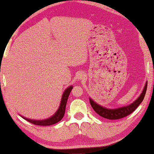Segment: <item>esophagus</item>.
Wrapping results in <instances>:
<instances>
[{
    "label": "esophagus",
    "mask_w": 154,
    "mask_h": 154,
    "mask_svg": "<svg viewBox=\"0 0 154 154\" xmlns=\"http://www.w3.org/2000/svg\"><path fill=\"white\" fill-rule=\"evenodd\" d=\"M85 78V75L83 73V72H81V73H79V77H78V79H79V80L81 79H83Z\"/></svg>",
    "instance_id": "obj_1"
}]
</instances>
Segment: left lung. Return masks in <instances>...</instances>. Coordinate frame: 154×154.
<instances>
[{"mask_svg": "<svg viewBox=\"0 0 154 154\" xmlns=\"http://www.w3.org/2000/svg\"><path fill=\"white\" fill-rule=\"evenodd\" d=\"M147 82H146L142 93L140 94L139 97L136 100L129 105L122 106V107L118 109H112L103 107V106H100L98 105L97 103H96L91 98H90V103L94 110L96 111V113H98L101 117H103V118L108 119H119L128 116L138 107V106L142 103L143 99H144L146 91H147Z\"/></svg>", "mask_w": 154, "mask_h": 154, "instance_id": "left-lung-1", "label": "left lung"}]
</instances>
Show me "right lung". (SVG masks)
<instances>
[{
  "label": "right lung",
  "instance_id": "add662e5",
  "mask_svg": "<svg viewBox=\"0 0 154 154\" xmlns=\"http://www.w3.org/2000/svg\"><path fill=\"white\" fill-rule=\"evenodd\" d=\"M72 88H73L72 86H69V88H67L65 90L63 94H62L61 103H60V105L58 109L56 112V113L54 114L53 116H51V118L45 119H43V120L30 119L28 118H26L24 117H22V118L25 119L26 120H27L28 122H29L30 123H32L35 125H38V126H50V125H53L58 123V122L60 121L61 119L63 118V117L64 116L65 109H66L68 98H69V96L70 94V93H71Z\"/></svg>",
  "mask_w": 154,
  "mask_h": 154
}]
</instances>
